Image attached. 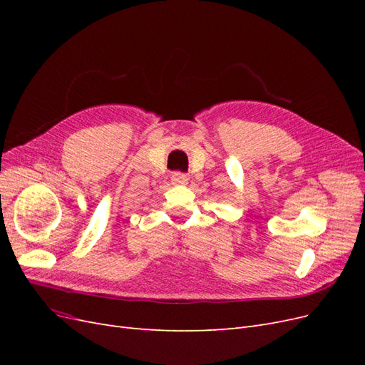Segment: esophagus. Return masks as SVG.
Segmentation results:
<instances>
[{"instance_id": "1", "label": "esophagus", "mask_w": 365, "mask_h": 365, "mask_svg": "<svg viewBox=\"0 0 365 365\" xmlns=\"http://www.w3.org/2000/svg\"><path fill=\"white\" fill-rule=\"evenodd\" d=\"M172 182L175 185H184V184H187V175H184L181 172L172 173Z\"/></svg>"}]
</instances>
